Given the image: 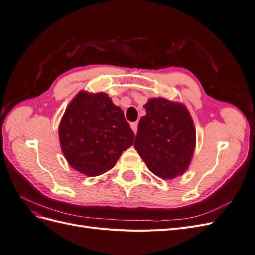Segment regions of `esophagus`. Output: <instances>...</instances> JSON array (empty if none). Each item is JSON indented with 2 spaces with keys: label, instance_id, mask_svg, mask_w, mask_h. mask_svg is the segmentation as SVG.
<instances>
[{
  "label": "esophagus",
  "instance_id": "1",
  "mask_svg": "<svg viewBox=\"0 0 255 255\" xmlns=\"http://www.w3.org/2000/svg\"><path fill=\"white\" fill-rule=\"evenodd\" d=\"M137 122H132L130 123V128H132V129H133V132L136 134L137 133Z\"/></svg>",
  "mask_w": 255,
  "mask_h": 255
}]
</instances>
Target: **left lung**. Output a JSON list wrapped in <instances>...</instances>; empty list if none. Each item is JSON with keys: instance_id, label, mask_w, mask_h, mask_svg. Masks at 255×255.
<instances>
[{"instance_id": "1", "label": "left lung", "mask_w": 255, "mask_h": 255, "mask_svg": "<svg viewBox=\"0 0 255 255\" xmlns=\"http://www.w3.org/2000/svg\"><path fill=\"white\" fill-rule=\"evenodd\" d=\"M138 123L134 146L154 174L171 180L186 170L196 129L186 107L164 98L149 100Z\"/></svg>"}]
</instances>
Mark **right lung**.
Instances as JSON below:
<instances>
[{
    "instance_id": "1",
    "label": "right lung",
    "mask_w": 255,
    "mask_h": 255,
    "mask_svg": "<svg viewBox=\"0 0 255 255\" xmlns=\"http://www.w3.org/2000/svg\"><path fill=\"white\" fill-rule=\"evenodd\" d=\"M134 132L120 107L106 94L80 92L59 125V140L72 168L88 176L112 169L134 143Z\"/></svg>"
}]
</instances>
